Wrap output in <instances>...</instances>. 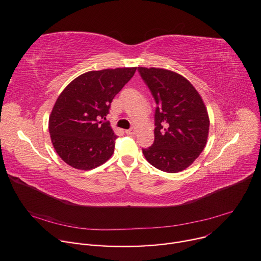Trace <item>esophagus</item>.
I'll return each mask as SVG.
<instances>
[{"label":"esophagus","mask_w":261,"mask_h":261,"mask_svg":"<svg viewBox=\"0 0 261 261\" xmlns=\"http://www.w3.org/2000/svg\"><path fill=\"white\" fill-rule=\"evenodd\" d=\"M136 132H137V128H136V127H132L130 129H126V130H125V133H126L127 135H135Z\"/></svg>","instance_id":"34e87169"}]
</instances>
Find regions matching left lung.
I'll return each instance as SVG.
<instances>
[{"label":"left lung","instance_id":"obj_1","mask_svg":"<svg viewBox=\"0 0 261 261\" xmlns=\"http://www.w3.org/2000/svg\"><path fill=\"white\" fill-rule=\"evenodd\" d=\"M154 97L155 141L143 148L145 159L158 170L178 173L204 149L210 118L201 96L185 76L164 68L138 67Z\"/></svg>","mask_w":261,"mask_h":261}]
</instances>
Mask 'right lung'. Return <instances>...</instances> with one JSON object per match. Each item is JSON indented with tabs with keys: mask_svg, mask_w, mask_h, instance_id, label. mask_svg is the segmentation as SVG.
<instances>
[{
	"mask_svg": "<svg viewBox=\"0 0 261 261\" xmlns=\"http://www.w3.org/2000/svg\"><path fill=\"white\" fill-rule=\"evenodd\" d=\"M137 67L91 70L72 80L58 97L48 121L57 154L76 170H93L109 160L117 136L105 119L115 96Z\"/></svg>",
	"mask_w": 261,
	"mask_h": 261,
	"instance_id": "obj_1",
	"label": "right lung"
}]
</instances>
